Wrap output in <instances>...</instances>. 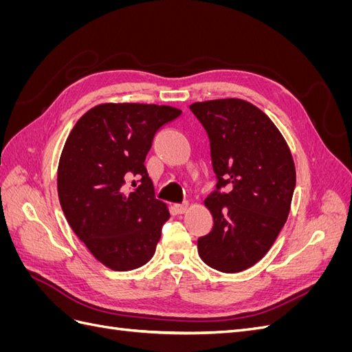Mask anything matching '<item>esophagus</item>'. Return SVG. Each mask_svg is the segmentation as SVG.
Instances as JSON below:
<instances>
[{
	"label": "esophagus",
	"mask_w": 352,
	"mask_h": 352,
	"mask_svg": "<svg viewBox=\"0 0 352 352\" xmlns=\"http://www.w3.org/2000/svg\"><path fill=\"white\" fill-rule=\"evenodd\" d=\"M173 208L177 214H184V212L188 210V204H175Z\"/></svg>",
	"instance_id": "obj_1"
}]
</instances>
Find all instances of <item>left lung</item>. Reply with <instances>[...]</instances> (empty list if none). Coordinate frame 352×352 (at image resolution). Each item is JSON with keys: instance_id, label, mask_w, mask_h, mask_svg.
<instances>
[{"instance_id": "1", "label": "left lung", "mask_w": 352, "mask_h": 352, "mask_svg": "<svg viewBox=\"0 0 352 352\" xmlns=\"http://www.w3.org/2000/svg\"><path fill=\"white\" fill-rule=\"evenodd\" d=\"M210 141L216 189L206 198L214 225L198 238L210 267L238 273L272 248L289 214L295 166L278 127L243 100L189 105Z\"/></svg>"}]
</instances>
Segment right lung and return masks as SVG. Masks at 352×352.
Instances as JSON below:
<instances>
[{
	"label": "right lung",
	"instance_id": "right-lung-1",
	"mask_svg": "<svg viewBox=\"0 0 352 352\" xmlns=\"http://www.w3.org/2000/svg\"><path fill=\"white\" fill-rule=\"evenodd\" d=\"M180 114L168 105L101 104L80 117L63 148V212L94 257L113 270L141 267L155 252L170 214L144 163L155 133Z\"/></svg>",
	"mask_w": 352,
	"mask_h": 352
}]
</instances>
